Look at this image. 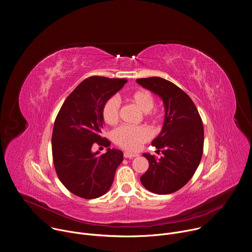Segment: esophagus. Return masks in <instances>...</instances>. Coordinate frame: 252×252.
<instances>
[{
	"label": "esophagus",
	"instance_id": "esophagus-1",
	"mask_svg": "<svg viewBox=\"0 0 252 252\" xmlns=\"http://www.w3.org/2000/svg\"><path fill=\"white\" fill-rule=\"evenodd\" d=\"M124 156H125V158H132V157L137 156V154H135V153H130V152L126 151V152H124Z\"/></svg>",
	"mask_w": 252,
	"mask_h": 252
}]
</instances>
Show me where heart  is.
<instances>
[{"label":"heart","instance_id":"obj_1","mask_svg":"<svg viewBox=\"0 0 252 252\" xmlns=\"http://www.w3.org/2000/svg\"><path fill=\"white\" fill-rule=\"evenodd\" d=\"M129 100L147 117L154 116L155 113H153L152 110L155 106V100L149 91L143 89L137 90L130 94ZM120 107V99L116 96L111 97L106 101L103 107V119L107 124L114 125L119 121ZM151 130L144 126H122L113 131V140L115 143L130 151L138 150L143 143L151 138Z\"/></svg>","mask_w":252,"mask_h":252}]
</instances>
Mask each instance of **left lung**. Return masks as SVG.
<instances>
[{
	"mask_svg": "<svg viewBox=\"0 0 252 252\" xmlns=\"http://www.w3.org/2000/svg\"><path fill=\"white\" fill-rule=\"evenodd\" d=\"M136 82L158 95L165 109L162 129L152 141L162 156L143 153L149 167L140 181L152 193L171 194L190 181L200 164L204 147L202 119L191 98L170 81L149 77Z\"/></svg>",
	"mask_w": 252,
	"mask_h": 252,
	"instance_id": "left-lung-1",
	"label": "left lung"
}]
</instances>
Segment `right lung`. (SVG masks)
I'll return each mask as SVG.
<instances>
[{
	"instance_id": "right-lung-1",
	"label": "right lung",
	"mask_w": 252,
	"mask_h": 252,
	"mask_svg": "<svg viewBox=\"0 0 252 252\" xmlns=\"http://www.w3.org/2000/svg\"><path fill=\"white\" fill-rule=\"evenodd\" d=\"M126 83V79L100 76L85 79L67 97L55 119L51 138L55 171L61 183L78 197L96 199L106 194L123 162V151L108 148L99 155L92 146H110L101 136L103 107Z\"/></svg>"
}]
</instances>
